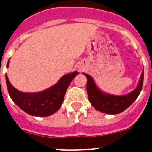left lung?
<instances>
[{"label":"left lung","instance_id":"obj_1","mask_svg":"<svg viewBox=\"0 0 152 152\" xmlns=\"http://www.w3.org/2000/svg\"><path fill=\"white\" fill-rule=\"evenodd\" d=\"M87 77V92L91 106L98 111L107 114H118L126 110L137 99L141 91L144 82V70L142 72L138 85L129 94L116 95L101 91L90 75L83 72Z\"/></svg>","mask_w":152,"mask_h":152}]
</instances>
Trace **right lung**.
<instances>
[{
    "label": "right lung",
    "instance_id": "1",
    "mask_svg": "<svg viewBox=\"0 0 152 152\" xmlns=\"http://www.w3.org/2000/svg\"><path fill=\"white\" fill-rule=\"evenodd\" d=\"M9 65V61L7 68ZM79 74L78 72L65 74L50 88L39 92H23L15 89L6 75V84L8 94L12 101L22 110L31 116L48 117L57 112L61 106L64 95L71 81Z\"/></svg>",
    "mask_w": 152,
    "mask_h": 152
}]
</instances>
